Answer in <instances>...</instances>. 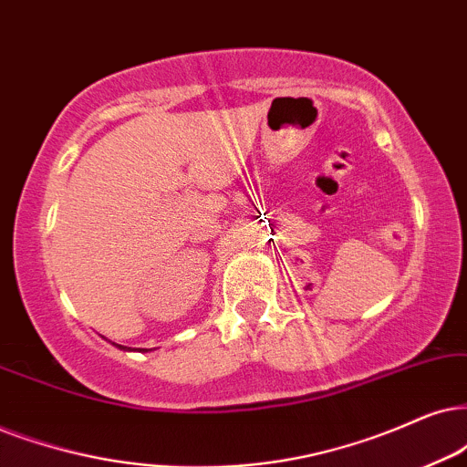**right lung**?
I'll use <instances>...</instances> for the list:
<instances>
[{"label": "right lung", "instance_id": "1", "mask_svg": "<svg viewBox=\"0 0 467 467\" xmlns=\"http://www.w3.org/2000/svg\"><path fill=\"white\" fill-rule=\"evenodd\" d=\"M118 347H120V345H118ZM122 349H125V347H122Z\"/></svg>", "mask_w": 467, "mask_h": 467}]
</instances>
